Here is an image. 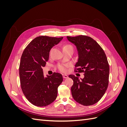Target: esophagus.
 Instances as JSON below:
<instances>
[{"label": "esophagus", "mask_w": 127, "mask_h": 127, "mask_svg": "<svg viewBox=\"0 0 127 127\" xmlns=\"http://www.w3.org/2000/svg\"><path fill=\"white\" fill-rule=\"evenodd\" d=\"M63 78L64 79H66V78H67L68 77V76L67 75H63Z\"/></svg>", "instance_id": "obj_1"}]
</instances>
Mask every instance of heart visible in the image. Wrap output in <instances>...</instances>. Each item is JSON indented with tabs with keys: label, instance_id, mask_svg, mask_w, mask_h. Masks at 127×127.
Segmentation results:
<instances>
[{
	"label": "heart",
	"instance_id": "obj_1",
	"mask_svg": "<svg viewBox=\"0 0 127 127\" xmlns=\"http://www.w3.org/2000/svg\"><path fill=\"white\" fill-rule=\"evenodd\" d=\"M63 50L64 52L69 50H71L73 51L74 48H73V47L71 45L66 44L64 45V47H63ZM68 66L67 64H58L57 66L58 69L61 72H66L68 70Z\"/></svg>",
	"mask_w": 127,
	"mask_h": 127
}]
</instances>
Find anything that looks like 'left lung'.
Instances as JSON below:
<instances>
[{
	"instance_id": "left-lung-1",
	"label": "left lung",
	"mask_w": 127,
	"mask_h": 127,
	"mask_svg": "<svg viewBox=\"0 0 127 127\" xmlns=\"http://www.w3.org/2000/svg\"><path fill=\"white\" fill-rule=\"evenodd\" d=\"M67 38L76 46L78 53L75 72L84 75L81 80L75 75L69 76L74 81L71 88L72 97L82 105H93L100 100L108 87L110 68L106 55L97 42L90 36Z\"/></svg>"
}]
</instances>
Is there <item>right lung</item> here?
<instances>
[{
  "label": "right lung",
  "instance_id": "obj_1",
  "mask_svg": "<svg viewBox=\"0 0 127 127\" xmlns=\"http://www.w3.org/2000/svg\"><path fill=\"white\" fill-rule=\"evenodd\" d=\"M63 39L40 36L33 39L22 53L19 67L21 86L28 100L37 106H45L56 99L58 87L63 81L61 74L53 72L44 77L42 67L49 60V52Z\"/></svg>",
  "mask_w": 127,
  "mask_h": 127
}]
</instances>
